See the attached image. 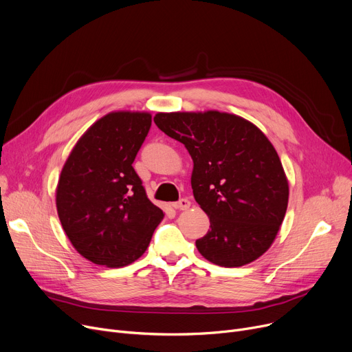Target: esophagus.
I'll return each instance as SVG.
<instances>
[{
  "label": "esophagus",
  "mask_w": 352,
  "mask_h": 352,
  "mask_svg": "<svg viewBox=\"0 0 352 352\" xmlns=\"http://www.w3.org/2000/svg\"><path fill=\"white\" fill-rule=\"evenodd\" d=\"M171 206L174 208V209H179V210H185V209H188L190 206H191V202L186 199V198H182V199H179L178 202H174V204H171Z\"/></svg>",
  "instance_id": "34e87169"
}]
</instances>
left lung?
I'll list each match as a JSON object with an SVG mask.
<instances>
[{"label":"left lung","mask_w":352,"mask_h":352,"mask_svg":"<svg viewBox=\"0 0 352 352\" xmlns=\"http://www.w3.org/2000/svg\"><path fill=\"white\" fill-rule=\"evenodd\" d=\"M157 127L188 150L194 198L210 229L195 242L210 263L239 267L274 242L289 204V181L261 129L218 110L154 116Z\"/></svg>","instance_id":"obj_1"}]
</instances>
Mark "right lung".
I'll return each instance as SVG.
<instances>
[{
    "label": "right lung",
    "mask_w": 352,
    "mask_h": 352,
    "mask_svg": "<svg viewBox=\"0 0 352 352\" xmlns=\"http://www.w3.org/2000/svg\"><path fill=\"white\" fill-rule=\"evenodd\" d=\"M150 127L147 111H111L83 133L60 171L58 217L70 243L91 263H133L164 218L133 168Z\"/></svg>",
    "instance_id": "right-lung-1"
}]
</instances>
